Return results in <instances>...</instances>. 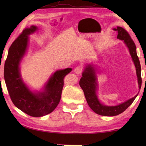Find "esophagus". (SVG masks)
I'll use <instances>...</instances> for the list:
<instances>
[{
  "mask_svg": "<svg viewBox=\"0 0 146 146\" xmlns=\"http://www.w3.org/2000/svg\"><path fill=\"white\" fill-rule=\"evenodd\" d=\"M83 70V68L82 66H78L74 69V71L76 74H81Z\"/></svg>",
  "mask_w": 146,
  "mask_h": 146,
  "instance_id": "34e87169",
  "label": "esophagus"
}]
</instances>
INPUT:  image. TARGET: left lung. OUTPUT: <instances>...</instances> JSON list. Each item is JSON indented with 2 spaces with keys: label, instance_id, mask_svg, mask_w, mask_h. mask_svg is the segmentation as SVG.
<instances>
[{
  "label": "left lung",
  "instance_id": "obj_1",
  "mask_svg": "<svg viewBox=\"0 0 146 146\" xmlns=\"http://www.w3.org/2000/svg\"><path fill=\"white\" fill-rule=\"evenodd\" d=\"M114 31H117L118 35L117 38L120 40L124 41L127 46L130 54H131L132 60L134 61L136 68V73L138 78V83L139 89L141 88L142 78H141V67L140 61L136 52V46L134 41L132 39L129 33L122 27H117V29H113ZM97 77L95 75V70L92 65H88L86 66L85 71L82 73V77L80 80V86L84 92L86 102L91 108V109L96 113L103 116H115L123 111H124L132 102L134 101L137 95L129 100L117 106H105L100 103L98 100L96 90H97Z\"/></svg>",
  "mask_w": 146,
  "mask_h": 146
}]
</instances>
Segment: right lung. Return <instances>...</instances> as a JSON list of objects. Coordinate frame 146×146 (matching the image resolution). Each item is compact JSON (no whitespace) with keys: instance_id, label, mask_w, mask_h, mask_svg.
<instances>
[{"instance_id":"obj_1","label":"right lung","mask_w":146,"mask_h":146,"mask_svg":"<svg viewBox=\"0 0 146 146\" xmlns=\"http://www.w3.org/2000/svg\"><path fill=\"white\" fill-rule=\"evenodd\" d=\"M38 29L35 26L24 29L12 42L4 65V79L12 102L16 107L30 116L39 117L51 113L60 103L64 78L72 69L58 70L46 85L44 91L34 94L22 81L20 61L25 54L28 36Z\"/></svg>"}]
</instances>
